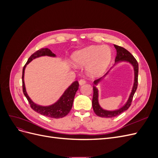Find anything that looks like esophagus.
<instances>
[{
	"mask_svg": "<svg viewBox=\"0 0 158 158\" xmlns=\"http://www.w3.org/2000/svg\"><path fill=\"white\" fill-rule=\"evenodd\" d=\"M85 80H84V79H81V80H80V81H79V84L80 85H83V84H85Z\"/></svg>",
	"mask_w": 158,
	"mask_h": 158,
	"instance_id": "esophagus-1",
	"label": "esophagus"
}]
</instances>
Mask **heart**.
Returning <instances> with one entry per match:
<instances>
[{
    "label": "heart",
    "mask_w": 158,
    "mask_h": 158,
    "mask_svg": "<svg viewBox=\"0 0 158 158\" xmlns=\"http://www.w3.org/2000/svg\"><path fill=\"white\" fill-rule=\"evenodd\" d=\"M112 59V51L107 45H92L75 52L72 60L76 66H86L91 76L102 74L107 69Z\"/></svg>",
    "instance_id": "1"
}]
</instances>
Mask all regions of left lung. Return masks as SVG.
Instances as JSON below:
<instances>
[{
    "label": "left lung",
    "instance_id": "left-lung-1",
    "mask_svg": "<svg viewBox=\"0 0 158 158\" xmlns=\"http://www.w3.org/2000/svg\"><path fill=\"white\" fill-rule=\"evenodd\" d=\"M114 47H115V49L117 50V56H116L115 60H114L115 63H119V62H121V61H126V62H128L129 63H131L134 67V71H135V80H134V85L131 91V93L130 94V96L128 98V99L127 100V103H125V106H123L121 108L118 109L117 110H114V111H107V110H105L100 107L98 102V89L95 85H97L100 81H101L102 78H100L94 81V83L95 85L93 86L94 95H93V99H92V107H93L94 113L96 114L98 116L101 117H106V118L114 117L119 115V114H121L124 111H127V110L129 108V107L131 106L133 96L134 95H135V93L136 91L137 86H138V64L137 60H136L135 57L133 56V55L131 53V52L128 51L125 48L116 45H114ZM107 73H106V75H107Z\"/></svg>",
    "mask_w": 158,
    "mask_h": 158
}]
</instances>
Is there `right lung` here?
I'll list each match as a JSON object with an SVG mask.
<instances>
[{"instance_id":"right-lung-1","label":"right lung","mask_w":158,"mask_h":158,"mask_svg":"<svg viewBox=\"0 0 158 158\" xmlns=\"http://www.w3.org/2000/svg\"><path fill=\"white\" fill-rule=\"evenodd\" d=\"M42 56H56V55L48 48H42L37 51L34 53L32 54L30 58L28 59L26 64L23 66L22 71V89L23 92L26 97L28 102L30 104L31 108L35 112L40 113L42 115H44L51 118H63L69 113L73 107L74 99L75 94L77 92L79 88V83L78 81H75L70 86L65 90L64 94L62 95L60 99L54 104L51 105L49 106H41L33 103L31 99L28 96L26 92L25 84H24V70L27 64H29L30 62L37 57Z\"/></svg>"}]
</instances>
